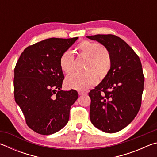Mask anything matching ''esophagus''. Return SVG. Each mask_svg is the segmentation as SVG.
Segmentation results:
<instances>
[{
  "label": "esophagus",
  "instance_id": "obj_1",
  "mask_svg": "<svg viewBox=\"0 0 157 157\" xmlns=\"http://www.w3.org/2000/svg\"><path fill=\"white\" fill-rule=\"evenodd\" d=\"M87 93L84 92V91H78V94L79 95H86Z\"/></svg>",
  "mask_w": 157,
  "mask_h": 157
}]
</instances>
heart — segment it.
<instances>
[{
	"label": "heart",
	"instance_id": "obj_1",
	"mask_svg": "<svg viewBox=\"0 0 157 157\" xmlns=\"http://www.w3.org/2000/svg\"><path fill=\"white\" fill-rule=\"evenodd\" d=\"M79 56L86 58L84 73H73L67 76L66 86L78 91H86L97 84L98 78L104 79L109 73L112 59L109 50L97 42L84 40L76 48ZM75 59L69 51L63 52L59 58V66L68 74L74 69Z\"/></svg>",
	"mask_w": 157,
	"mask_h": 157
}]
</instances>
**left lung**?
<instances>
[{"label": "left lung", "mask_w": 157, "mask_h": 157, "mask_svg": "<svg viewBox=\"0 0 157 157\" xmlns=\"http://www.w3.org/2000/svg\"><path fill=\"white\" fill-rule=\"evenodd\" d=\"M102 44L112 59L106 78L89 95L90 119L98 129L115 133L127 127L141 106L144 75L139 57L120 37L113 34L86 36Z\"/></svg>", "instance_id": "8db88e82"}]
</instances>
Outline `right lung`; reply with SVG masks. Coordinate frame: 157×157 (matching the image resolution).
<instances>
[{
  "instance_id": "1",
  "label": "right lung",
  "mask_w": 157,
  "mask_h": 157,
  "mask_svg": "<svg viewBox=\"0 0 157 157\" xmlns=\"http://www.w3.org/2000/svg\"><path fill=\"white\" fill-rule=\"evenodd\" d=\"M78 39L50 38L31 45L16 64L14 99L27 125L38 134H54L68 123L78 94L61 90L64 75L59 58Z\"/></svg>"
}]
</instances>
